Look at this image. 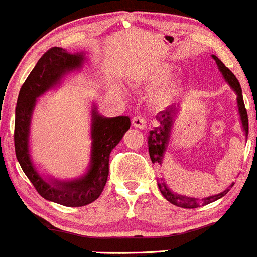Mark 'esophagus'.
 <instances>
[{"mask_svg": "<svg viewBox=\"0 0 257 257\" xmlns=\"http://www.w3.org/2000/svg\"><path fill=\"white\" fill-rule=\"evenodd\" d=\"M133 126L136 128H145L148 126V121H146L145 117L135 116L133 117Z\"/></svg>", "mask_w": 257, "mask_h": 257, "instance_id": "1", "label": "esophagus"}]
</instances>
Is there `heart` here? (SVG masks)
<instances>
[{"mask_svg":"<svg viewBox=\"0 0 257 257\" xmlns=\"http://www.w3.org/2000/svg\"><path fill=\"white\" fill-rule=\"evenodd\" d=\"M170 74H172V67H169V65H158V67L151 68V69L140 73L139 75H136L135 79L140 84L158 85L165 82L170 77ZM172 90L173 89L169 88V89H165L161 93H159V101H163V99L168 98V96L172 93Z\"/></svg>","mask_w":257,"mask_h":257,"instance_id":"b5f03b06","label":"heart"}]
</instances>
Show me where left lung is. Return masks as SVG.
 <instances>
[{
    "mask_svg": "<svg viewBox=\"0 0 257 257\" xmlns=\"http://www.w3.org/2000/svg\"><path fill=\"white\" fill-rule=\"evenodd\" d=\"M213 59L216 60L217 65H218L219 70L223 74L224 79L228 82V84L233 88V90L236 92L237 94V106H238V112L241 114V121H242V126L245 128V134L246 136L248 135V117H247V111H246L245 103H243V98H242V89H241L240 82L237 80V78L234 77L233 73L216 57L213 55ZM175 111L177 108L175 107H169L168 109L163 112H159V114L156 116V119L159 122V126L155 127L154 130H151L149 133L148 136V146H149V154H150V159L154 164H158V165H161L163 163V158H164V153L167 150L168 148V143H169V135H170V130H172L173 127V121H174V116H175ZM233 185V184H232ZM231 185V188H232ZM158 187L160 189L161 194L165 197V199L169 200L170 203L174 204V206L182 207V208H197L199 206H206V204L212 203L214 200L219 199L223 195H226L227 193L229 192L231 188L226 189L224 192L219 193V194L213 195V197H208L204 198L202 200L194 199V198H188V197H183V195H178L174 194L169 188L165 185L163 179H159Z\"/></svg>",
    "mask_w": 257,
    "mask_h": 257,
    "instance_id": "1",
    "label": "left lung"
}]
</instances>
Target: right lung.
Segmentation results:
<instances>
[{
    "instance_id": "obj_1",
    "label": "right lung",
    "mask_w": 257,
    "mask_h": 257,
    "mask_svg": "<svg viewBox=\"0 0 257 257\" xmlns=\"http://www.w3.org/2000/svg\"><path fill=\"white\" fill-rule=\"evenodd\" d=\"M83 58V54H69L58 46L45 51L24 82L15 109V153L21 169L41 197L65 207L85 206L101 195L108 178L109 154L131 124L127 116L104 118L94 108L92 112V163L87 174L82 179L68 183H48L39 175L30 160L28 145L36 98L57 84L65 73L79 68Z\"/></svg>"
}]
</instances>
